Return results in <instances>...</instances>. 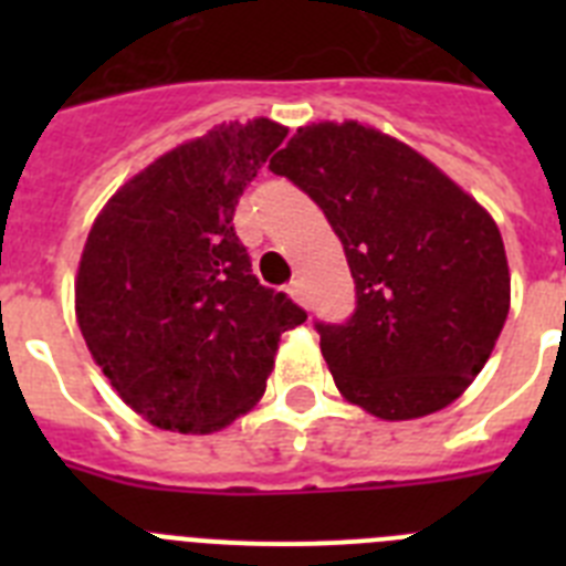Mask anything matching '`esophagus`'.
I'll list each match as a JSON object with an SVG mask.
<instances>
[{
	"instance_id": "obj_1",
	"label": "esophagus",
	"mask_w": 566,
	"mask_h": 566,
	"mask_svg": "<svg viewBox=\"0 0 566 566\" xmlns=\"http://www.w3.org/2000/svg\"><path fill=\"white\" fill-rule=\"evenodd\" d=\"M286 292L292 294V297L297 300V303H303V306H306V289H303V280H292Z\"/></svg>"
}]
</instances>
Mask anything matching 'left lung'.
Returning a JSON list of instances; mask_svg holds the SVG:
<instances>
[{
	"instance_id": "left-lung-1",
	"label": "left lung",
	"mask_w": 566,
	"mask_h": 566,
	"mask_svg": "<svg viewBox=\"0 0 566 566\" xmlns=\"http://www.w3.org/2000/svg\"><path fill=\"white\" fill-rule=\"evenodd\" d=\"M269 169L323 209L352 269V317L314 323L339 394L391 422L442 411L510 312L496 221L417 149L357 122L300 127Z\"/></svg>"
}]
</instances>
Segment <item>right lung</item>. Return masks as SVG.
I'll return each instance as SVG.
<instances>
[{
	"mask_svg": "<svg viewBox=\"0 0 566 566\" xmlns=\"http://www.w3.org/2000/svg\"><path fill=\"white\" fill-rule=\"evenodd\" d=\"M286 133L269 118L209 129L124 184L90 229L78 328L118 397L164 431L212 433L247 413L280 334L306 323L260 286L232 223Z\"/></svg>",
	"mask_w": 566,
	"mask_h": 566,
	"instance_id": "obj_1",
	"label": "right lung"
}]
</instances>
